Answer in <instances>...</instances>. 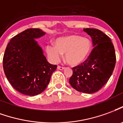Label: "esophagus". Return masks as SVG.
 Segmentation results:
<instances>
[{"mask_svg": "<svg viewBox=\"0 0 123 123\" xmlns=\"http://www.w3.org/2000/svg\"><path fill=\"white\" fill-rule=\"evenodd\" d=\"M57 68L58 69H59V70H64V67H61V66H58L57 67Z\"/></svg>", "mask_w": 123, "mask_h": 123, "instance_id": "obj_1", "label": "esophagus"}]
</instances>
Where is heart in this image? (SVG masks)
I'll use <instances>...</instances> for the list:
<instances>
[{"instance_id": "1", "label": "heart", "mask_w": 123, "mask_h": 123, "mask_svg": "<svg viewBox=\"0 0 123 123\" xmlns=\"http://www.w3.org/2000/svg\"><path fill=\"white\" fill-rule=\"evenodd\" d=\"M55 46L49 44L46 46L48 58L53 63L61 60L65 53V59L68 64L76 66L87 59L92 49L91 41L86 37L79 35H68L55 40Z\"/></svg>"}]
</instances>
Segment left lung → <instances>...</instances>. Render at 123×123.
<instances>
[{"label": "left lung", "instance_id": "left-lung-1", "mask_svg": "<svg viewBox=\"0 0 123 123\" xmlns=\"http://www.w3.org/2000/svg\"><path fill=\"white\" fill-rule=\"evenodd\" d=\"M92 38L93 49L82 64L73 68L69 79L71 86L77 91L91 94L99 91L112 75L116 55L110 38L96 29H84Z\"/></svg>", "mask_w": 123, "mask_h": 123}]
</instances>
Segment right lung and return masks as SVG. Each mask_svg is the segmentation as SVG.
<instances>
[{
    "mask_svg": "<svg viewBox=\"0 0 123 123\" xmlns=\"http://www.w3.org/2000/svg\"><path fill=\"white\" fill-rule=\"evenodd\" d=\"M45 32L29 29L12 38L3 56V68L8 80L17 91L35 96L43 92L57 67L50 64L35 41Z\"/></svg>",
    "mask_w": 123,
    "mask_h": 123,
    "instance_id": "1",
    "label": "right lung"
}]
</instances>
